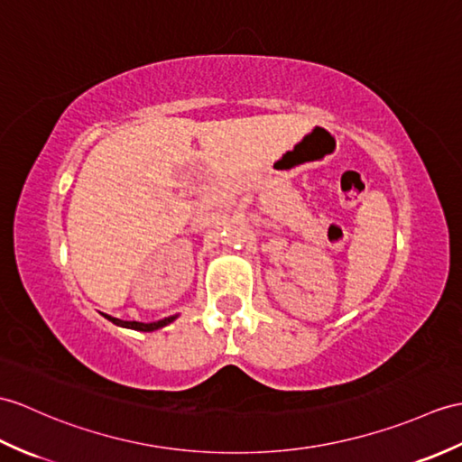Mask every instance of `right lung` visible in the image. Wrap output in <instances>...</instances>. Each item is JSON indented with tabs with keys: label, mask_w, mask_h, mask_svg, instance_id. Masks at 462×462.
Instances as JSON below:
<instances>
[{
	"label": "right lung",
	"mask_w": 462,
	"mask_h": 462,
	"mask_svg": "<svg viewBox=\"0 0 462 462\" xmlns=\"http://www.w3.org/2000/svg\"><path fill=\"white\" fill-rule=\"evenodd\" d=\"M108 320H112L114 325L117 327H124V328H134V330H142V332H152V330H157L161 327H165L169 323H173V320L177 319V315L173 317H167V319H161V320H155V323H137V320H122V319H116V317H110V315H104Z\"/></svg>",
	"instance_id": "add662e5"
}]
</instances>
